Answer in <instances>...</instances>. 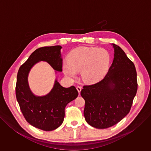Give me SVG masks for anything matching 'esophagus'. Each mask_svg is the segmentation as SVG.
I'll return each mask as SVG.
<instances>
[{
	"label": "esophagus",
	"mask_w": 151,
	"mask_h": 151,
	"mask_svg": "<svg viewBox=\"0 0 151 151\" xmlns=\"http://www.w3.org/2000/svg\"><path fill=\"white\" fill-rule=\"evenodd\" d=\"M76 89H77L78 93L80 94L81 91V90H82V87H81V86H79V85H78V86H77V87H76Z\"/></svg>",
	"instance_id": "34e87169"
}]
</instances>
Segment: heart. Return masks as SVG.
Segmentation results:
<instances>
[{"label":"heart","mask_w":151,"mask_h":151,"mask_svg":"<svg viewBox=\"0 0 151 151\" xmlns=\"http://www.w3.org/2000/svg\"><path fill=\"white\" fill-rule=\"evenodd\" d=\"M110 60L109 52L103 48L81 47L69 54L68 62L63 64V70L70 78L77 77L81 71L83 81L88 83L97 82L103 76Z\"/></svg>","instance_id":"b5f03b06"}]
</instances>
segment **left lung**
<instances>
[{"label": "left lung", "instance_id": "1", "mask_svg": "<svg viewBox=\"0 0 151 151\" xmlns=\"http://www.w3.org/2000/svg\"><path fill=\"white\" fill-rule=\"evenodd\" d=\"M112 45L114 58L108 72L100 82L84 85L81 92L85 119L96 128H109L122 120L130 112L137 90L133 62L119 46Z\"/></svg>", "mask_w": 151, "mask_h": 151}]
</instances>
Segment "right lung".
<instances>
[{
  "mask_svg": "<svg viewBox=\"0 0 151 151\" xmlns=\"http://www.w3.org/2000/svg\"><path fill=\"white\" fill-rule=\"evenodd\" d=\"M61 48L57 45L36 50L20 66L17 73L15 94L21 112L30 124L47 132L54 130L61 125L66 105L78 97V92L74 86L64 88L55 80L49 94L36 96L30 90L27 77L31 68L39 61H47L54 70L61 72Z\"/></svg>",
  "mask_w": 151,
  "mask_h": 151,
  "instance_id": "right-lung-1",
  "label": "right lung"
}]
</instances>
